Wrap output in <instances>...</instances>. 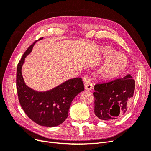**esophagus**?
I'll use <instances>...</instances> for the list:
<instances>
[{"instance_id": "obj_1", "label": "esophagus", "mask_w": 151, "mask_h": 151, "mask_svg": "<svg viewBox=\"0 0 151 151\" xmlns=\"http://www.w3.org/2000/svg\"><path fill=\"white\" fill-rule=\"evenodd\" d=\"M83 81L84 83V88L86 90L91 91L93 88V84L91 83V81L88 76H85L83 77Z\"/></svg>"}]
</instances>
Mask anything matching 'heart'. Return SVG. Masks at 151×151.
<instances>
[{
    "mask_svg": "<svg viewBox=\"0 0 151 151\" xmlns=\"http://www.w3.org/2000/svg\"><path fill=\"white\" fill-rule=\"evenodd\" d=\"M104 57H109L99 70V76L103 80H111L120 76L127 66V57L121 53H117L110 47L102 50Z\"/></svg>",
    "mask_w": 151,
    "mask_h": 151,
    "instance_id": "obj_1",
    "label": "heart"
}]
</instances>
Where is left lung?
Returning <instances> with one entry per match:
<instances>
[{"instance_id": "left-lung-1", "label": "left lung", "mask_w": 151, "mask_h": 151, "mask_svg": "<svg viewBox=\"0 0 151 151\" xmlns=\"http://www.w3.org/2000/svg\"><path fill=\"white\" fill-rule=\"evenodd\" d=\"M94 113L99 119L109 121L121 117L133 97L135 81L130 74L122 79L96 84Z\"/></svg>"}]
</instances>
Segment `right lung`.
I'll list each match as a JSON object with an SVG mask.
<instances>
[{"label":"right lung","mask_w":151,"mask_h":151,"mask_svg":"<svg viewBox=\"0 0 151 151\" xmlns=\"http://www.w3.org/2000/svg\"><path fill=\"white\" fill-rule=\"evenodd\" d=\"M42 39L43 38L38 40ZM35 43L27 49L17 64L16 87L18 98L22 108L31 120L41 126L56 127L67 118L73 99L84 90V84L81 77H76L42 92L36 91L27 86L22 75V67Z\"/></svg>","instance_id":"1"}]
</instances>
